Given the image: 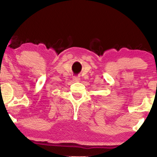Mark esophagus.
<instances>
[{
  "instance_id": "esophagus-1",
  "label": "esophagus",
  "mask_w": 157,
  "mask_h": 157,
  "mask_svg": "<svg viewBox=\"0 0 157 157\" xmlns=\"http://www.w3.org/2000/svg\"><path fill=\"white\" fill-rule=\"evenodd\" d=\"M81 78H79V76H77V77H74V78H73V81L74 82H78V81H80Z\"/></svg>"
}]
</instances>
